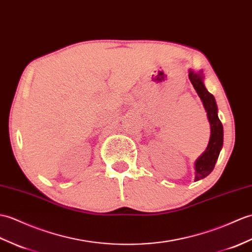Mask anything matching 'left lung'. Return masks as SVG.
<instances>
[{"label":"left lung","instance_id":"1","mask_svg":"<svg viewBox=\"0 0 252 252\" xmlns=\"http://www.w3.org/2000/svg\"><path fill=\"white\" fill-rule=\"evenodd\" d=\"M189 79L194 87L198 96L201 97L204 107L207 113L210 124V139L207 149L195 162V180L203 179L212 173L216 162L218 160L220 150L223 145V126L218 117V108L216 99L212 93H209L204 86L201 73H194L190 71Z\"/></svg>","mask_w":252,"mask_h":252}]
</instances>
